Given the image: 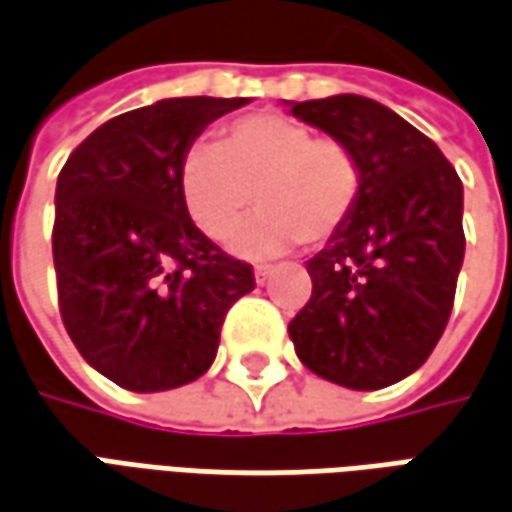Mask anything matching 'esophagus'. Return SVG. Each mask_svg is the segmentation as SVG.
<instances>
[{"instance_id":"obj_1","label":"esophagus","mask_w":512,"mask_h":512,"mask_svg":"<svg viewBox=\"0 0 512 512\" xmlns=\"http://www.w3.org/2000/svg\"><path fill=\"white\" fill-rule=\"evenodd\" d=\"M270 273H273V270H270V267H256V270H253V276H256V284H264V281H267V278H270Z\"/></svg>"}]
</instances>
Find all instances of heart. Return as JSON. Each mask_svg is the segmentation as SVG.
<instances>
[{
  "mask_svg": "<svg viewBox=\"0 0 512 512\" xmlns=\"http://www.w3.org/2000/svg\"><path fill=\"white\" fill-rule=\"evenodd\" d=\"M362 195L357 153L315 136L287 114H253L197 147L181 167V200L211 242L231 239L253 206L262 209L234 236L250 259L303 245H326L345 228Z\"/></svg>",
  "mask_w": 512,
  "mask_h": 512,
  "instance_id": "heart-1",
  "label": "heart"
}]
</instances>
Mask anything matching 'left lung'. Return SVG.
I'll return each instance as SVG.
<instances>
[{
    "instance_id": "8db88e82",
    "label": "left lung",
    "mask_w": 512,
    "mask_h": 512,
    "mask_svg": "<svg viewBox=\"0 0 512 512\" xmlns=\"http://www.w3.org/2000/svg\"><path fill=\"white\" fill-rule=\"evenodd\" d=\"M292 116L345 142L362 167L351 220L306 262L312 298L292 317L295 354L351 390L401 382L435 351L463 267V183L438 144L382 102L337 94Z\"/></svg>"
}]
</instances>
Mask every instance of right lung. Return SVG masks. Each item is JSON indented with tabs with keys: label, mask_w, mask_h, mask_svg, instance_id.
<instances>
[{
	"label": "right lung",
	"mask_w": 512,
	"mask_h": 512,
	"mask_svg": "<svg viewBox=\"0 0 512 512\" xmlns=\"http://www.w3.org/2000/svg\"><path fill=\"white\" fill-rule=\"evenodd\" d=\"M245 97H172L108 119L63 164L52 259L63 326L80 357L133 393L195 382L222 320L256 287L181 200L197 136Z\"/></svg>",
	"instance_id": "add662e5"
}]
</instances>
